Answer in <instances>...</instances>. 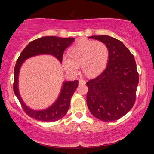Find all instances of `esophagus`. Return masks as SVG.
<instances>
[{"mask_svg": "<svg viewBox=\"0 0 154 154\" xmlns=\"http://www.w3.org/2000/svg\"><path fill=\"white\" fill-rule=\"evenodd\" d=\"M86 83V81L84 79H79V85H85Z\"/></svg>", "mask_w": 154, "mask_h": 154, "instance_id": "obj_1", "label": "esophagus"}]
</instances>
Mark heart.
<instances>
[{
    "label": "heart",
    "instance_id": "heart-1",
    "mask_svg": "<svg viewBox=\"0 0 154 154\" xmlns=\"http://www.w3.org/2000/svg\"><path fill=\"white\" fill-rule=\"evenodd\" d=\"M109 51L106 45L100 41L81 40L72 47L69 54L62 57V65L70 74H75L81 69L89 77L100 75L106 68Z\"/></svg>",
    "mask_w": 154,
    "mask_h": 154
}]
</instances>
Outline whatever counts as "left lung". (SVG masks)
<instances>
[{"label":"left lung","mask_w":154,"mask_h":154,"mask_svg":"<svg viewBox=\"0 0 154 154\" xmlns=\"http://www.w3.org/2000/svg\"><path fill=\"white\" fill-rule=\"evenodd\" d=\"M89 38L105 44L109 57L103 73L87 83L88 108L100 120H116L132 109L136 100L139 76L134 57L122 42L109 35Z\"/></svg>","instance_id":"left-lung-1"}]
</instances>
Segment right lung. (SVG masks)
<instances>
[{
	"label": "right lung",
	"mask_w": 154,
	"mask_h": 154,
	"mask_svg": "<svg viewBox=\"0 0 154 154\" xmlns=\"http://www.w3.org/2000/svg\"><path fill=\"white\" fill-rule=\"evenodd\" d=\"M74 38H59L56 36H44L30 42L22 50L16 61L14 76L13 89L15 95L20 103L23 110L29 116L43 122H54L63 118L69 110L70 100L78 86L79 81H65L56 100L50 106L44 110H33L28 106L22 99L18 89V78L20 67L27 59L39 55H53L62 63L64 50L73 43Z\"/></svg>",
	"instance_id": "right-lung-1"
}]
</instances>
